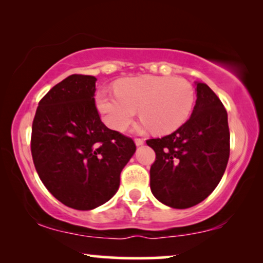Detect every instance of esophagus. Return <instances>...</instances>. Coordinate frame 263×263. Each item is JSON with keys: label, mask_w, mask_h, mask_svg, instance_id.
I'll return each instance as SVG.
<instances>
[{"label": "esophagus", "mask_w": 263, "mask_h": 263, "mask_svg": "<svg viewBox=\"0 0 263 263\" xmlns=\"http://www.w3.org/2000/svg\"><path fill=\"white\" fill-rule=\"evenodd\" d=\"M143 142H145V140L141 139V138H136V139H135L136 146H141V145H143Z\"/></svg>", "instance_id": "obj_1"}]
</instances>
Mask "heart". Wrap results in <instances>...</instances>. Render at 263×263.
Instances as JSON below:
<instances>
[{
  "label": "heart",
  "instance_id": "obj_1",
  "mask_svg": "<svg viewBox=\"0 0 263 263\" xmlns=\"http://www.w3.org/2000/svg\"><path fill=\"white\" fill-rule=\"evenodd\" d=\"M116 93L99 91L97 106L103 121L115 130L123 132L138 110L143 128L156 134H167L188 120L195 92L183 78L143 75L123 79L115 86Z\"/></svg>",
  "mask_w": 263,
  "mask_h": 263
}]
</instances>
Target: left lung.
<instances>
[{
	"mask_svg": "<svg viewBox=\"0 0 263 263\" xmlns=\"http://www.w3.org/2000/svg\"><path fill=\"white\" fill-rule=\"evenodd\" d=\"M193 114L177 130L146 143L156 152L151 190L172 208L203 201L219 184L230 157L228 112L206 84L197 82Z\"/></svg>",
	"mask_w": 263,
	"mask_h": 263,
	"instance_id": "8db88e82",
	"label": "left lung"
}]
</instances>
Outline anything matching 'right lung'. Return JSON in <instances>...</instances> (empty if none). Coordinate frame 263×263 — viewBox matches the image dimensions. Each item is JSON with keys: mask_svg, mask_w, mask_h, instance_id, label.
I'll use <instances>...</instances> for the list:
<instances>
[{"mask_svg": "<svg viewBox=\"0 0 263 263\" xmlns=\"http://www.w3.org/2000/svg\"><path fill=\"white\" fill-rule=\"evenodd\" d=\"M97 79L73 74L41 99L32 123L31 153L46 189L66 206L88 211L105 203L136 146L111 130L95 102Z\"/></svg>", "mask_w": 263, "mask_h": 263, "instance_id": "right-lung-1", "label": "right lung"}]
</instances>
